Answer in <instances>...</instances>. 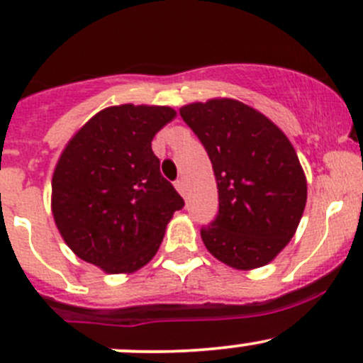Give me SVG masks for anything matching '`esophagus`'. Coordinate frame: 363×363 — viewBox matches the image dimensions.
Instances as JSON below:
<instances>
[{"label": "esophagus", "mask_w": 363, "mask_h": 363, "mask_svg": "<svg viewBox=\"0 0 363 363\" xmlns=\"http://www.w3.org/2000/svg\"><path fill=\"white\" fill-rule=\"evenodd\" d=\"M175 189H177V191L181 193L182 196H184V191H186V184H184V181H182V179H177V181H175Z\"/></svg>", "instance_id": "1"}]
</instances>
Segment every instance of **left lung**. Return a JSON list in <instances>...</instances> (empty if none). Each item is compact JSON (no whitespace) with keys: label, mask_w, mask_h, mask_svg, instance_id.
<instances>
[{"label":"left lung","mask_w":363,"mask_h":363,"mask_svg":"<svg viewBox=\"0 0 363 363\" xmlns=\"http://www.w3.org/2000/svg\"><path fill=\"white\" fill-rule=\"evenodd\" d=\"M211 158L219 211L202 240L219 262L250 270L272 262L290 242L307 200L306 175L286 135L237 100L181 108Z\"/></svg>","instance_id":"left-lung-1"}]
</instances>
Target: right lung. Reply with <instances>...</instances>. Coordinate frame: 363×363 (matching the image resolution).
Segmentation results:
<instances>
[{
    "label": "right lung",
    "mask_w": 363,
    "mask_h": 363,
    "mask_svg": "<svg viewBox=\"0 0 363 363\" xmlns=\"http://www.w3.org/2000/svg\"><path fill=\"white\" fill-rule=\"evenodd\" d=\"M174 117L170 107H108L69 140L54 170L52 214L84 262L135 272L160 250L172 214L184 207L151 147Z\"/></svg>",
    "instance_id": "obj_1"
}]
</instances>
